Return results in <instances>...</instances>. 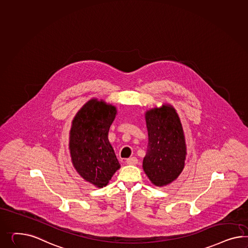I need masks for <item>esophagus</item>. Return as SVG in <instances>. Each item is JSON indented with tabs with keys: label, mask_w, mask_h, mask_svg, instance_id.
I'll return each mask as SVG.
<instances>
[{
	"label": "esophagus",
	"mask_w": 248,
	"mask_h": 248,
	"mask_svg": "<svg viewBox=\"0 0 248 248\" xmlns=\"http://www.w3.org/2000/svg\"><path fill=\"white\" fill-rule=\"evenodd\" d=\"M126 163L128 165H135L138 163V160L135 157H132V158H129L126 160Z\"/></svg>",
	"instance_id": "esophagus-1"
}]
</instances>
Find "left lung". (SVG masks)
<instances>
[{
    "instance_id": "obj_1",
    "label": "left lung",
    "mask_w": 248,
    "mask_h": 248,
    "mask_svg": "<svg viewBox=\"0 0 248 248\" xmlns=\"http://www.w3.org/2000/svg\"><path fill=\"white\" fill-rule=\"evenodd\" d=\"M145 120L149 141L142 168L155 186H166L185 165L187 152L181 120L170 105L148 110Z\"/></svg>"
}]
</instances>
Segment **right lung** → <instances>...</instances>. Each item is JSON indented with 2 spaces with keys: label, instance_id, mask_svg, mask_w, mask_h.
I'll list each match as a JSON object with an SVG mask.
<instances>
[{
  "label": "right lung",
  "instance_id": "right-lung-1",
  "mask_svg": "<svg viewBox=\"0 0 248 248\" xmlns=\"http://www.w3.org/2000/svg\"><path fill=\"white\" fill-rule=\"evenodd\" d=\"M116 108L95 98L86 103L76 114L69 133V151L76 170L95 187L107 186L120 169L108 132Z\"/></svg>",
  "mask_w": 248,
  "mask_h": 248
}]
</instances>
